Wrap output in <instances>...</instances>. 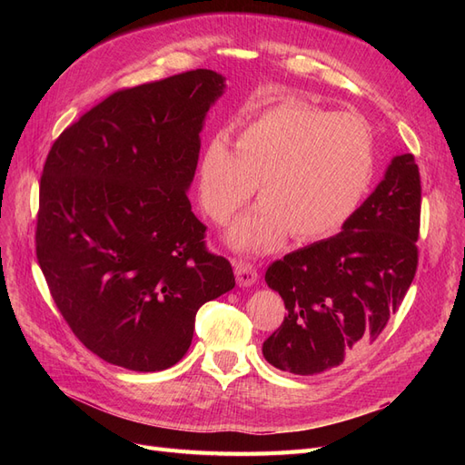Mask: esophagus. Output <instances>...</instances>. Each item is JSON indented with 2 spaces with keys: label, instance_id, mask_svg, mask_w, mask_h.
Here are the masks:
<instances>
[{
  "label": "esophagus",
  "instance_id": "obj_1",
  "mask_svg": "<svg viewBox=\"0 0 465 465\" xmlns=\"http://www.w3.org/2000/svg\"><path fill=\"white\" fill-rule=\"evenodd\" d=\"M234 273H236V283L241 287L254 285L258 279L256 265L246 260H234Z\"/></svg>",
  "mask_w": 465,
  "mask_h": 465
}]
</instances>
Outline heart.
I'll list each match as a JSON object with an SVG mask.
<instances>
[{
    "instance_id": "heart-1",
    "label": "heart",
    "mask_w": 465,
    "mask_h": 465,
    "mask_svg": "<svg viewBox=\"0 0 465 465\" xmlns=\"http://www.w3.org/2000/svg\"><path fill=\"white\" fill-rule=\"evenodd\" d=\"M374 173V142L362 118L279 103L256 112L236 134L234 151L217 135L200 164V202L227 223L258 188L260 205L238 221L231 242L272 250L287 232L311 242L340 231L355 213Z\"/></svg>"
}]
</instances>
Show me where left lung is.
I'll return each instance as SVG.
<instances>
[{
  "label": "left lung",
  "mask_w": 465,
  "mask_h": 465,
  "mask_svg": "<svg viewBox=\"0 0 465 465\" xmlns=\"http://www.w3.org/2000/svg\"><path fill=\"white\" fill-rule=\"evenodd\" d=\"M420 174L411 153L343 231L275 260L265 281L285 301L283 323L262 345L265 361L292 374L331 371L384 331L419 263Z\"/></svg>",
  "instance_id": "left-lung-1"
}]
</instances>
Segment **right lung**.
<instances>
[{"instance_id": "right-lung-1", "label": "right lung", "mask_w": 465, "mask_h": 465, "mask_svg": "<svg viewBox=\"0 0 465 465\" xmlns=\"http://www.w3.org/2000/svg\"><path fill=\"white\" fill-rule=\"evenodd\" d=\"M223 87L193 69L112 93L67 125L42 168L40 270L77 340L116 367H173L200 306L234 287L186 193Z\"/></svg>"}]
</instances>
